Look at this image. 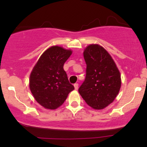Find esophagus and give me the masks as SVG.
Returning <instances> with one entry per match:
<instances>
[{
    "label": "esophagus",
    "mask_w": 147,
    "mask_h": 147,
    "mask_svg": "<svg viewBox=\"0 0 147 147\" xmlns=\"http://www.w3.org/2000/svg\"><path fill=\"white\" fill-rule=\"evenodd\" d=\"M74 86H75V90H77V89H78L79 84H77V83H76V84H74Z\"/></svg>",
    "instance_id": "34e87169"
}]
</instances>
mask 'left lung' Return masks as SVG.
<instances>
[{"label": "left lung", "mask_w": 147, "mask_h": 147, "mask_svg": "<svg viewBox=\"0 0 147 147\" xmlns=\"http://www.w3.org/2000/svg\"><path fill=\"white\" fill-rule=\"evenodd\" d=\"M84 57L86 75L79 92L92 109H103L113 102L119 93L120 73L109 52L99 45H89L84 50Z\"/></svg>", "instance_id": "1"}]
</instances>
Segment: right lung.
Here are the masks:
<instances>
[{"label":"right lung","instance_id":"1","mask_svg":"<svg viewBox=\"0 0 147 147\" xmlns=\"http://www.w3.org/2000/svg\"><path fill=\"white\" fill-rule=\"evenodd\" d=\"M72 55L70 50L52 46L42 54L30 77V88L34 99L48 109L61 106L75 89L69 82L63 65Z\"/></svg>","mask_w":147,"mask_h":147}]
</instances>
